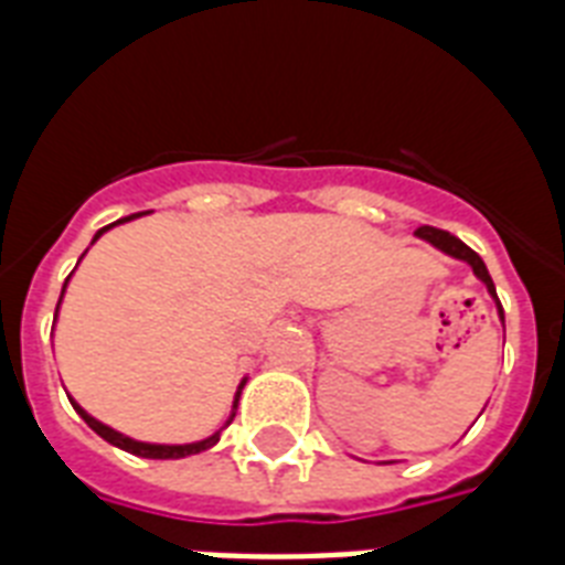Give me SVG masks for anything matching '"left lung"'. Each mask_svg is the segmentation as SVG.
I'll use <instances>...</instances> for the list:
<instances>
[{"label":"left lung","instance_id":"left-lung-1","mask_svg":"<svg viewBox=\"0 0 565 565\" xmlns=\"http://www.w3.org/2000/svg\"><path fill=\"white\" fill-rule=\"evenodd\" d=\"M416 237L425 239V243H430L434 248H439L443 255L455 257V260H463V264L472 266L475 278L487 287V292L492 296V301H495V310H499V319L504 322V310H501V301L499 296H495V284H492L490 273H487V264L481 260V255L478 252H472V248L466 246L463 239H457L455 234H448V231H439V228H430V225H422L419 231H416Z\"/></svg>","mask_w":565,"mask_h":565}]
</instances>
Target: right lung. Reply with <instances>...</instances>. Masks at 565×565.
Wrapping results in <instances>:
<instances>
[{
  "mask_svg": "<svg viewBox=\"0 0 565 565\" xmlns=\"http://www.w3.org/2000/svg\"><path fill=\"white\" fill-rule=\"evenodd\" d=\"M137 216H143V213H131V216H122V220L110 222V225H105V228H99V231H96V234H93V243H96V239H99L102 234H105V231L114 228V225H122V222H131V220H137ZM93 243H90V246H93ZM84 255H87V252H84ZM84 255H82V257H84ZM82 257H78V260H82ZM70 278H73V275H70ZM70 278H66V281H64V290H61V299H64L66 284H70ZM61 299H57V308H61ZM55 319H57V310H55ZM243 386H246V377L239 381L237 393H234V404H231V416H228V422L222 425V428H228L231 419H234V413H237V402H239V393H243ZM70 404H73L75 413H78V416H82V419L87 422V425H90V428L96 430V434H99V437L105 439V443H110V446L122 448V451H128V455L149 457V460H179V457L199 455V451H207V448L216 446V443H220V434H222V428H220V430H213L211 437L195 439V443H181V446H170V443H143V439L126 437V434H119V430H114V428H110V425H105V422H99V419H96V416H90V413L84 411L82 404L75 402V398H70Z\"/></svg>",
  "mask_w": 565,
  "mask_h": 565,
  "instance_id": "obj_1",
  "label": "right lung"
}]
</instances>
